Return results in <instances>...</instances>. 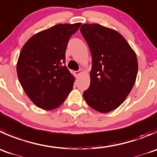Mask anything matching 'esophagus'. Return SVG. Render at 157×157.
<instances>
[{"mask_svg": "<svg viewBox=\"0 0 157 157\" xmlns=\"http://www.w3.org/2000/svg\"><path fill=\"white\" fill-rule=\"evenodd\" d=\"M82 72H83V71H82V70H79V71H75V72H74V74H75V76L78 77V76L80 75V74H82Z\"/></svg>", "mask_w": 157, "mask_h": 157, "instance_id": "1", "label": "esophagus"}]
</instances>
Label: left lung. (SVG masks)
I'll use <instances>...</instances> for the list:
<instances>
[{"instance_id":"8db88e82","label":"left lung","mask_w":157,"mask_h":157,"mask_svg":"<svg viewBox=\"0 0 157 157\" xmlns=\"http://www.w3.org/2000/svg\"><path fill=\"white\" fill-rule=\"evenodd\" d=\"M92 55L90 84L83 98L90 107L109 113L122 104L136 79L135 51L117 30L98 24L80 27Z\"/></svg>"}]
</instances>
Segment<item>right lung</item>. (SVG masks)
Masks as SVG:
<instances>
[{"label":"right lung","mask_w":157,"mask_h":157,"mask_svg":"<svg viewBox=\"0 0 157 157\" xmlns=\"http://www.w3.org/2000/svg\"><path fill=\"white\" fill-rule=\"evenodd\" d=\"M81 25L57 24L33 35L22 48L17 73L30 100L38 107H59L72 90L75 77L63 63L71 35Z\"/></svg>","instance_id":"right-lung-1"}]
</instances>
